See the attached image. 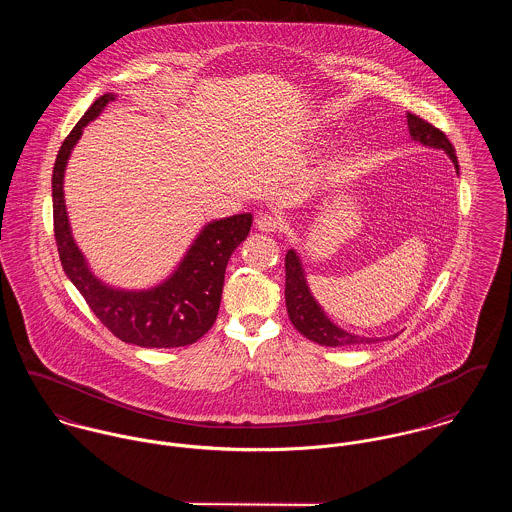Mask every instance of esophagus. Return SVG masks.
I'll return each instance as SVG.
<instances>
[{"instance_id":"obj_1","label":"esophagus","mask_w":512,"mask_h":512,"mask_svg":"<svg viewBox=\"0 0 512 512\" xmlns=\"http://www.w3.org/2000/svg\"><path fill=\"white\" fill-rule=\"evenodd\" d=\"M284 226V220L278 215H260L256 219V228L262 232H276Z\"/></svg>"}]
</instances>
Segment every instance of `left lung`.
I'll use <instances>...</instances> for the list:
<instances>
[{
    "label": "left lung",
    "mask_w": 512,
    "mask_h": 512,
    "mask_svg": "<svg viewBox=\"0 0 512 512\" xmlns=\"http://www.w3.org/2000/svg\"><path fill=\"white\" fill-rule=\"evenodd\" d=\"M408 132L410 138L422 146L434 147V149H443L447 157L453 161L455 171L459 173V163L455 157V149L451 142L445 138L443 132H439L436 126L428 124L426 120L414 116L408 112ZM286 307L293 327L307 337L309 341L323 345V347H357L361 343H376L386 337H365V335H355L345 329H341L337 323L329 319L325 309L319 305V301L313 297L309 290L305 270L301 264V258L297 250L290 248L286 254ZM392 339L396 335H390Z\"/></svg>",
    "instance_id": "1"
}]
</instances>
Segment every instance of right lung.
<instances>
[{
	"label": "right lung",
	"instance_id": "obj_1",
	"mask_svg": "<svg viewBox=\"0 0 512 512\" xmlns=\"http://www.w3.org/2000/svg\"><path fill=\"white\" fill-rule=\"evenodd\" d=\"M116 98L118 94L106 92L86 110L63 142L53 167V219L61 264L94 315L124 343L146 349L193 345L219 315L226 264L246 240L252 215L207 222L173 272L149 288L128 290L100 280L74 240L65 203V171L82 130Z\"/></svg>",
	"mask_w": 512,
	"mask_h": 512
}]
</instances>
